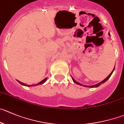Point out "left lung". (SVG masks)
Wrapping results in <instances>:
<instances>
[{"instance_id": "obj_1", "label": "left lung", "mask_w": 124, "mask_h": 124, "mask_svg": "<svg viewBox=\"0 0 124 124\" xmlns=\"http://www.w3.org/2000/svg\"><path fill=\"white\" fill-rule=\"evenodd\" d=\"M108 35H109V36H110V34H109V33H108ZM114 68H115V66H114V69H113V70H112V72H111L110 73V74H109V75H108V76L105 79H104V80H103V81H102V82H100V83H97V84H95V85H92V86H86V85H82V84H81V83H79V82H77V81L75 80V79H74V78L72 77V80H73V82H74V83H76V84L78 85L83 86H85V87H88V88H97V87L101 85V84H102V83H104L105 82H107V81L108 80V79L109 78V77H111V74H113V71H114Z\"/></svg>"}]
</instances>
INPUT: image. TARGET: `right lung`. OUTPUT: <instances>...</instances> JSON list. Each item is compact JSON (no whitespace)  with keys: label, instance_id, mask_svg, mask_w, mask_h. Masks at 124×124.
Segmentation results:
<instances>
[{"label":"right lung","instance_id":"obj_1","mask_svg":"<svg viewBox=\"0 0 124 124\" xmlns=\"http://www.w3.org/2000/svg\"><path fill=\"white\" fill-rule=\"evenodd\" d=\"M47 79V78H45L43 80L41 81V82H39V83H37V84H36V85H26V84H25V83H22V82H19V80H17V81L19 82V83H20V84H21V85H23V86H37V85H39L43 84V83H44V82H46Z\"/></svg>","mask_w":124,"mask_h":124}]
</instances>
